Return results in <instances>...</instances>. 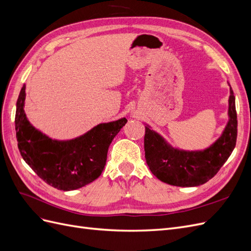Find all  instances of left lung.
<instances>
[{"label":"left lung","mask_w":251,"mask_h":251,"mask_svg":"<svg viewBox=\"0 0 251 251\" xmlns=\"http://www.w3.org/2000/svg\"><path fill=\"white\" fill-rule=\"evenodd\" d=\"M229 91L228 123L222 135L205 150L184 151L173 148L160 134L146 126V160L151 172L159 180L175 186H199L206 183L222 168L235 147L238 133L235 100L231 87Z\"/></svg>","instance_id":"left-lung-1"}]
</instances>
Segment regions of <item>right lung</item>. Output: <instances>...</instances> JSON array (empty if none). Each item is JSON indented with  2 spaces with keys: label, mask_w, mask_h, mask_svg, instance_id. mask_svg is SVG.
<instances>
[{
  "label": "right lung",
  "mask_w": 251,
  "mask_h": 251,
  "mask_svg": "<svg viewBox=\"0 0 251 251\" xmlns=\"http://www.w3.org/2000/svg\"><path fill=\"white\" fill-rule=\"evenodd\" d=\"M26 86L21 90L16 112L20 153L25 162L47 184L60 191H73L100 176L108 150L126 119L100 124L74 139H52L35 128L24 111Z\"/></svg>",
  "instance_id": "add662e5"
}]
</instances>
